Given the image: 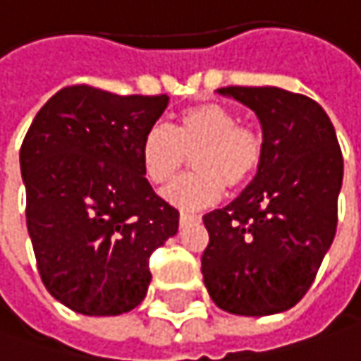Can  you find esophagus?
Returning a JSON list of instances; mask_svg holds the SVG:
<instances>
[{"label": "esophagus", "instance_id": "34e87169", "mask_svg": "<svg viewBox=\"0 0 361 361\" xmlns=\"http://www.w3.org/2000/svg\"><path fill=\"white\" fill-rule=\"evenodd\" d=\"M200 216L198 214H192V212H181L180 214V223L181 224H185V223H190V221H198Z\"/></svg>", "mask_w": 361, "mask_h": 361}]
</instances>
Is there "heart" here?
I'll return each mask as SVG.
<instances>
[{
	"label": "heart",
	"mask_w": 361,
	"mask_h": 361,
	"mask_svg": "<svg viewBox=\"0 0 361 361\" xmlns=\"http://www.w3.org/2000/svg\"><path fill=\"white\" fill-rule=\"evenodd\" d=\"M196 173L173 181L163 198L183 210L210 206L226 190H239L259 171L264 140L239 124V116L216 102L183 110L173 128L153 124L140 142V167L147 181L165 185L193 155Z\"/></svg>",
	"instance_id": "b5f03b06"
}]
</instances>
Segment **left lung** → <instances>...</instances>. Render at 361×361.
Returning a JSON list of instances; mask_svg holds the SVG:
<instances>
[{
  "mask_svg": "<svg viewBox=\"0 0 361 361\" xmlns=\"http://www.w3.org/2000/svg\"><path fill=\"white\" fill-rule=\"evenodd\" d=\"M219 94L259 118L264 161L241 196L204 216V284L226 312H284L307 294L333 243L341 149L325 110L302 94L239 85Z\"/></svg>",
  "mask_w": 361,
  "mask_h": 361,
  "instance_id": "8db88e82",
  "label": "left lung"
}]
</instances>
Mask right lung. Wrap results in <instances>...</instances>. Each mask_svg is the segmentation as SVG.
<instances>
[{"instance_id":"add662e5","label":"right lung","mask_w":361,"mask_h":361,"mask_svg":"<svg viewBox=\"0 0 361 361\" xmlns=\"http://www.w3.org/2000/svg\"><path fill=\"white\" fill-rule=\"evenodd\" d=\"M169 104L92 85L56 92L32 120L20 169L42 284L75 312L114 317L142 302L151 253L180 212L140 167V142Z\"/></svg>"}]
</instances>
